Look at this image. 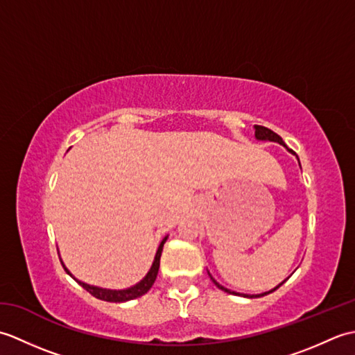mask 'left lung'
Here are the masks:
<instances>
[{
	"mask_svg": "<svg viewBox=\"0 0 355 355\" xmlns=\"http://www.w3.org/2000/svg\"><path fill=\"white\" fill-rule=\"evenodd\" d=\"M254 137L258 139V140H262V141H276V143H279V145H284V146H285V143H284L281 135H277L276 132L268 130V128H266V126L254 125ZM285 148H286V146H285ZM286 149H288V148H286ZM288 150H290V153H293L291 149H288ZM293 154H294V153H293ZM297 160H299V158H297ZM299 164H300V163H299ZM209 276H210V273H209ZM210 279H212V282H214L220 290H223V291H225V293H230V294H235V296H244V297H262V296H266V294L273 293L275 290H277L279 286H281V285L285 282V281L281 282L277 286H275L273 290H270V291H267V293H261V294H239V293H236V291H230V290L225 288V286L220 285V284H218V282L215 281V279H214L212 276H210Z\"/></svg>",
	"mask_w": 355,
	"mask_h": 355,
	"instance_id": "8db88e82",
	"label": "left lung"
}]
</instances>
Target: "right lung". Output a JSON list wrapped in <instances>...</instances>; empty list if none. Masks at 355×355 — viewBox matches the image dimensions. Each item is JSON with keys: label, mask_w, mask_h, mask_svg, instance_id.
Listing matches in <instances>:
<instances>
[{"label": "right lung", "mask_w": 355, "mask_h": 355, "mask_svg": "<svg viewBox=\"0 0 355 355\" xmlns=\"http://www.w3.org/2000/svg\"><path fill=\"white\" fill-rule=\"evenodd\" d=\"M166 239H168V236H164V239L162 241L160 245H158V250L155 253L154 262H153V266H150V270L148 271V275L143 277L139 284H135L134 286H130V288H126V290H107V288H101V286H94V285H88L85 282H80L70 273L69 268L64 266V262L62 261L61 262H62V267H64L67 273H69L74 279V281H78L82 286H84V288L89 294H93L94 297L105 300V302H126V300H132V299H137V297L143 296V294L148 293L150 290V286L154 285L157 273H158V267H160V256H162L163 245L166 243Z\"/></svg>", "instance_id": "1"}]
</instances>
